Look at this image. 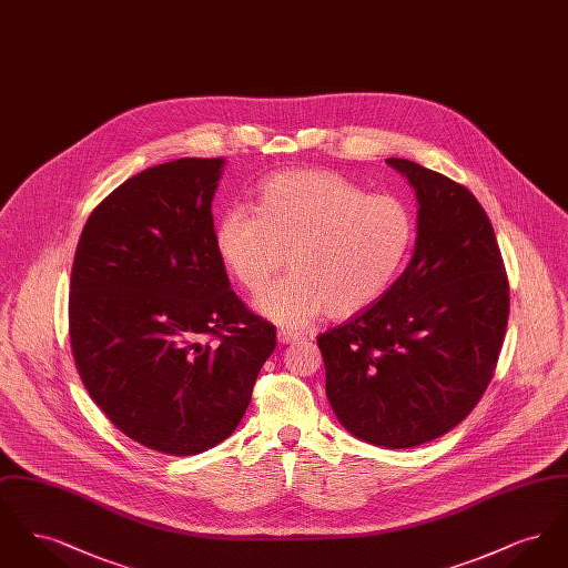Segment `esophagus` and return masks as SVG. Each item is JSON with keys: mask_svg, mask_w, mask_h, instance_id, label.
<instances>
[{"mask_svg": "<svg viewBox=\"0 0 568 568\" xmlns=\"http://www.w3.org/2000/svg\"><path fill=\"white\" fill-rule=\"evenodd\" d=\"M276 341H278L281 345H292V343H296V341H302V334H297L294 329L281 327V329L276 332Z\"/></svg>", "mask_w": 568, "mask_h": 568, "instance_id": "obj_1", "label": "esophagus"}]
</instances>
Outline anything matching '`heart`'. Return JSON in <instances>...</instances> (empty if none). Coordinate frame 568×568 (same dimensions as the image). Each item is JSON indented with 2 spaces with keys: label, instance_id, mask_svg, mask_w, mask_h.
Here are the masks:
<instances>
[{
  "label": "heart",
  "instance_id": "b5f03b06",
  "mask_svg": "<svg viewBox=\"0 0 568 568\" xmlns=\"http://www.w3.org/2000/svg\"><path fill=\"white\" fill-rule=\"evenodd\" d=\"M415 241L405 200L368 193L327 170H290L266 179L257 211H223L215 244L223 264L248 292L262 290L285 262L292 266L253 300L268 322L300 327L322 313L352 317L383 296Z\"/></svg>",
  "mask_w": 568,
  "mask_h": 568
}]
</instances>
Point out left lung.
I'll list each match as a JSON object with an SVG mask.
<instances>
[{"instance_id":"1","label":"left lung","mask_w":568,"mask_h":568,"mask_svg":"<svg viewBox=\"0 0 568 568\" xmlns=\"http://www.w3.org/2000/svg\"><path fill=\"white\" fill-rule=\"evenodd\" d=\"M385 162L415 191L413 257L375 304L317 345L343 428L406 449L456 428L484 396L507 329L509 281L470 191L419 163Z\"/></svg>"}]
</instances>
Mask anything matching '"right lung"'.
<instances>
[{"mask_svg":"<svg viewBox=\"0 0 568 568\" xmlns=\"http://www.w3.org/2000/svg\"><path fill=\"white\" fill-rule=\"evenodd\" d=\"M223 158L142 170L91 213L70 283V341L110 422L168 456H195L243 419L274 325L244 308L216 251Z\"/></svg>","mask_w":568,"mask_h":568,"instance_id":"obj_1","label":"right lung"}]
</instances>
